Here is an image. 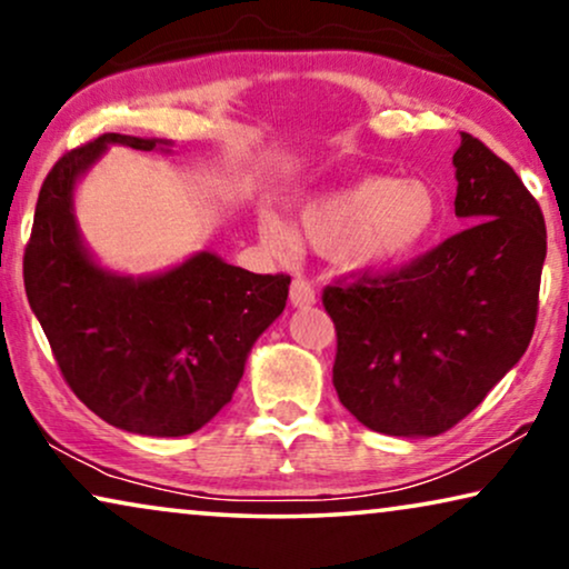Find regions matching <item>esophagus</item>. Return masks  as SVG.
<instances>
[{
  "label": "esophagus",
  "mask_w": 569,
  "mask_h": 569,
  "mask_svg": "<svg viewBox=\"0 0 569 569\" xmlns=\"http://www.w3.org/2000/svg\"><path fill=\"white\" fill-rule=\"evenodd\" d=\"M317 301V293H315V286H311L307 278H293L291 283V303L293 307H309V303Z\"/></svg>",
  "instance_id": "obj_1"
}]
</instances>
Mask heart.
I'll list each match as a JSON object with an SVG mask.
<instances>
[{"instance_id":"1","label":"heart","mask_w":569,"mask_h":569,"mask_svg":"<svg viewBox=\"0 0 569 569\" xmlns=\"http://www.w3.org/2000/svg\"><path fill=\"white\" fill-rule=\"evenodd\" d=\"M441 221V196L422 178H361L309 198L291 227L273 211L260 213L262 237L278 250L309 244L335 252L356 270L383 268L418 252Z\"/></svg>"}]
</instances>
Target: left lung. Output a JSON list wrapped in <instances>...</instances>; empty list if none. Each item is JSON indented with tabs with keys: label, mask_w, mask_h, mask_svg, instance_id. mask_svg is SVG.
I'll use <instances>...</instances> for the list:
<instances>
[{
	"label": "left lung",
	"mask_w": 569,
	"mask_h": 569,
	"mask_svg": "<svg viewBox=\"0 0 569 569\" xmlns=\"http://www.w3.org/2000/svg\"><path fill=\"white\" fill-rule=\"evenodd\" d=\"M456 216L469 221L405 266L325 286L342 407L387 436H441L531 342L547 227L513 167L461 133Z\"/></svg>",
	"instance_id": "obj_1"
}]
</instances>
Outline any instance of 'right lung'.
Segmentation results:
<instances>
[{
  "label": "right lung",
  "instance_id": "add662e5",
  "mask_svg": "<svg viewBox=\"0 0 569 569\" xmlns=\"http://www.w3.org/2000/svg\"><path fill=\"white\" fill-rule=\"evenodd\" d=\"M154 139L102 133L46 174L22 258L30 309L71 391L110 426L188 436L234 395L252 342L281 315L291 276H260L201 252L157 278L110 276L79 242L71 190L106 151Z\"/></svg>",
  "mask_w": 569,
  "mask_h": 569
}]
</instances>
